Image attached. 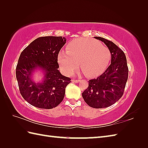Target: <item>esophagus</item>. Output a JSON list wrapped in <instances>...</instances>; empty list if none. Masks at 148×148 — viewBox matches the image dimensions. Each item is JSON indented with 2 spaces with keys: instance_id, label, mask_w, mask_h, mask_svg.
<instances>
[{
  "instance_id": "1",
  "label": "esophagus",
  "mask_w": 148,
  "mask_h": 148,
  "mask_svg": "<svg viewBox=\"0 0 148 148\" xmlns=\"http://www.w3.org/2000/svg\"><path fill=\"white\" fill-rule=\"evenodd\" d=\"M72 81H73V82H74V83H79L80 80H79V79H72Z\"/></svg>"
}]
</instances>
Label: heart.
<instances>
[{
	"label": "heart",
	"mask_w": 148,
	"mask_h": 148,
	"mask_svg": "<svg viewBox=\"0 0 148 148\" xmlns=\"http://www.w3.org/2000/svg\"><path fill=\"white\" fill-rule=\"evenodd\" d=\"M109 48L95 40L76 39L69 44L67 51L59 53L58 60L65 73L71 74L79 67L87 76L94 77L101 73L111 60Z\"/></svg>",
	"instance_id": "b5f03b06"
}]
</instances>
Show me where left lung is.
<instances>
[{"instance_id":"left-lung-1","label":"left lung","mask_w":148,"mask_h":148,"mask_svg":"<svg viewBox=\"0 0 148 148\" xmlns=\"http://www.w3.org/2000/svg\"><path fill=\"white\" fill-rule=\"evenodd\" d=\"M108 46L111 54V63L97 78L89 80L88 87L82 93L84 101L93 108H108L123 95L128 79V68L124 52L111 40L95 37Z\"/></svg>"}]
</instances>
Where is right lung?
I'll return each instance as SVG.
<instances>
[{"instance_id": "obj_1", "label": "right lung", "mask_w": 148, "mask_h": 148, "mask_svg": "<svg viewBox=\"0 0 148 148\" xmlns=\"http://www.w3.org/2000/svg\"><path fill=\"white\" fill-rule=\"evenodd\" d=\"M65 43V37L61 36L40 37L21 53L16 76L21 96L32 106L50 109L64 99L65 88L71 81L58 71V55ZM37 68L43 70L44 78L41 83L36 84L32 75Z\"/></svg>"}]
</instances>
